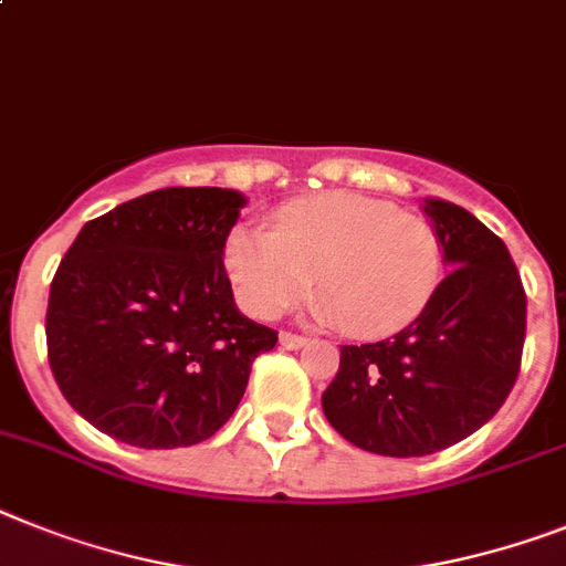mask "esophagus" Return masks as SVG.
Masks as SVG:
<instances>
[{"mask_svg": "<svg viewBox=\"0 0 566 566\" xmlns=\"http://www.w3.org/2000/svg\"><path fill=\"white\" fill-rule=\"evenodd\" d=\"M279 345H282V348H287V350H298V348H305L307 339H305V336L291 334V331H282V334H279Z\"/></svg>", "mask_w": 566, "mask_h": 566, "instance_id": "34e87169", "label": "esophagus"}]
</instances>
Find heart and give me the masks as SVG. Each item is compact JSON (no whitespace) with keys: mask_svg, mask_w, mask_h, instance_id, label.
Masks as SVG:
<instances>
[{"mask_svg":"<svg viewBox=\"0 0 566 566\" xmlns=\"http://www.w3.org/2000/svg\"><path fill=\"white\" fill-rule=\"evenodd\" d=\"M224 270L239 305L275 319L319 282V316L377 339L415 325L443 284V244L429 221L354 192L284 203L270 227H235Z\"/></svg>","mask_w":566,"mask_h":566,"instance_id":"obj_1","label":"heart"}]
</instances>
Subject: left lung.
<instances>
[{"mask_svg":"<svg viewBox=\"0 0 566 566\" xmlns=\"http://www.w3.org/2000/svg\"><path fill=\"white\" fill-rule=\"evenodd\" d=\"M446 275L429 311L391 339L342 345L322 394L348 443L386 458H422L495 417L521 371L526 293L510 250L458 203L426 198Z\"/></svg>","mask_w":566,"mask_h":566,"instance_id":"left-lung-1","label":"left lung"}]
</instances>
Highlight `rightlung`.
<instances>
[{"mask_svg":"<svg viewBox=\"0 0 566 566\" xmlns=\"http://www.w3.org/2000/svg\"><path fill=\"white\" fill-rule=\"evenodd\" d=\"M247 198L166 187L80 230L51 282L49 363L80 417L140 449L216 434L244 397L273 327L241 316L224 241Z\"/></svg>","mask_w":566,"mask_h":566,"instance_id":"right-lung-1","label":"right lung"}]
</instances>
